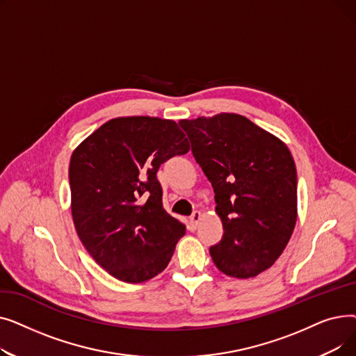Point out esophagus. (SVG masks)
<instances>
[{"mask_svg": "<svg viewBox=\"0 0 356 356\" xmlns=\"http://www.w3.org/2000/svg\"><path fill=\"white\" fill-rule=\"evenodd\" d=\"M200 219H202V213H200L199 211H195V212L192 213V216H191V227H192V229H196V228H197Z\"/></svg>", "mask_w": 356, "mask_h": 356, "instance_id": "34e87169", "label": "esophagus"}]
</instances>
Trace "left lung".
Here are the masks:
<instances>
[{
    "mask_svg": "<svg viewBox=\"0 0 356 356\" xmlns=\"http://www.w3.org/2000/svg\"><path fill=\"white\" fill-rule=\"evenodd\" d=\"M211 181L223 235L209 248L227 275L251 278L282 255L297 218V173L284 143L236 114L181 120Z\"/></svg>",
    "mask_w": 356,
    "mask_h": 356,
    "instance_id": "left-lung-1",
    "label": "left lung"
}]
</instances>
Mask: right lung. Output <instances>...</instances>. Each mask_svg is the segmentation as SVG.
Returning <instances> with one entry per match:
<instances>
[{"label":"right lung","instance_id":"1","mask_svg":"<svg viewBox=\"0 0 356 356\" xmlns=\"http://www.w3.org/2000/svg\"><path fill=\"white\" fill-rule=\"evenodd\" d=\"M189 152L175 121L111 120L74 149L72 216L86 251L111 275L143 283L173 257L186 225L163 208L160 165Z\"/></svg>","mask_w":356,"mask_h":356}]
</instances>
